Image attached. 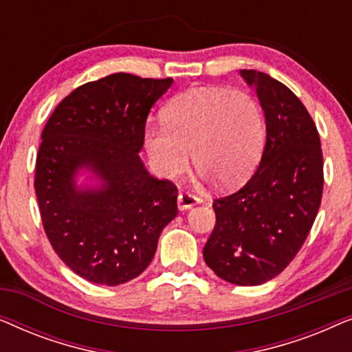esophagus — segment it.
Instances as JSON below:
<instances>
[{"mask_svg": "<svg viewBox=\"0 0 352 352\" xmlns=\"http://www.w3.org/2000/svg\"><path fill=\"white\" fill-rule=\"evenodd\" d=\"M200 201L201 200L199 199V197L187 194V192H179V195H177V208H179L181 211L189 210L194 205L200 204Z\"/></svg>", "mask_w": 352, "mask_h": 352, "instance_id": "obj_1", "label": "esophagus"}]
</instances>
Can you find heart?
<instances>
[{
    "label": "heart",
    "mask_w": 352,
    "mask_h": 352,
    "mask_svg": "<svg viewBox=\"0 0 352 352\" xmlns=\"http://www.w3.org/2000/svg\"><path fill=\"white\" fill-rule=\"evenodd\" d=\"M163 122L144 129L148 160L162 177L182 175L192 152L201 179L237 186L252 175L266 144L261 104L245 91H187L166 105Z\"/></svg>",
    "instance_id": "1"
}]
</instances>
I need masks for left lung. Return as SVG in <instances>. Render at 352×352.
<instances>
[{"mask_svg":"<svg viewBox=\"0 0 352 352\" xmlns=\"http://www.w3.org/2000/svg\"><path fill=\"white\" fill-rule=\"evenodd\" d=\"M256 89L266 146L242 189L213 204L216 224L204 248L206 266L234 285H261L278 276L305 243L324 189L320 138L305 105L285 85L240 70Z\"/></svg>","mask_w":352,"mask_h":352,"instance_id":"left-lung-1","label":"left lung"}]
</instances>
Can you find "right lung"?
I'll return each instance as SVG.
<instances>
[{
  "label": "right lung",
  "instance_id": "add662e5",
  "mask_svg": "<svg viewBox=\"0 0 352 352\" xmlns=\"http://www.w3.org/2000/svg\"><path fill=\"white\" fill-rule=\"evenodd\" d=\"M171 85L129 74L91 81L43 129L35 171L43 228L86 280L115 287L141 276L176 218V186L148 175L139 157L147 115Z\"/></svg>",
  "mask_w": 352,
  "mask_h": 352
}]
</instances>
